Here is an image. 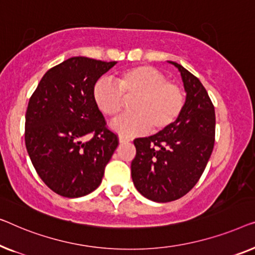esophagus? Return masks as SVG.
Segmentation results:
<instances>
[{
    "instance_id": "esophagus-1",
    "label": "esophagus",
    "mask_w": 255,
    "mask_h": 255,
    "mask_svg": "<svg viewBox=\"0 0 255 255\" xmlns=\"http://www.w3.org/2000/svg\"><path fill=\"white\" fill-rule=\"evenodd\" d=\"M128 141H129L128 137H125V136H123V135L119 136V142H120V143H126V142H128Z\"/></svg>"
}]
</instances>
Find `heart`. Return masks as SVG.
<instances>
[{
    "instance_id": "b5f03b06",
    "label": "heart",
    "mask_w": 255,
    "mask_h": 255,
    "mask_svg": "<svg viewBox=\"0 0 255 255\" xmlns=\"http://www.w3.org/2000/svg\"><path fill=\"white\" fill-rule=\"evenodd\" d=\"M96 106L106 117H116L124 109V98L135 97L129 104L130 113L117 118L110 127L120 135L148 130L159 131L178 119L185 105L184 92L177 84L150 66L129 68L117 77V84L100 78L93 87Z\"/></svg>"
}]
</instances>
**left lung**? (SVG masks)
<instances>
[{"label":"left lung","mask_w":255,"mask_h":255,"mask_svg":"<svg viewBox=\"0 0 255 255\" xmlns=\"http://www.w3.org/2000/svg\"><path fill=\"white\" fill-rule=\"evenodd\" d=\"M186 92L180 116L171 126L149 137L135 138L131 179L144 198L171 202L191 191L202 175L215 143V109L198 77L181 64Z\"/></svg>","instance_id":"1"}]
</instances>
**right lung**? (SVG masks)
<instances>
[{
    "instance_id": "1",
    "label": "right lung",
    "mask_w": 255,
    "mask_h": 255,
    "mask_svg": "<svg viewBox=\"0 0 255 255\" xmlns=\"http://www.w3.org/2000/svg\"><path fill=\"white\" fill-rule=\"evenodd\" d=\"M117 64L85 56L70 57L49 69L28 102L25 144L41 180L64 198H81L102 184L118 144L105 127L92 91ZM92 132L94 137L85 141Z\"/></svg>"
}]
</instances>
